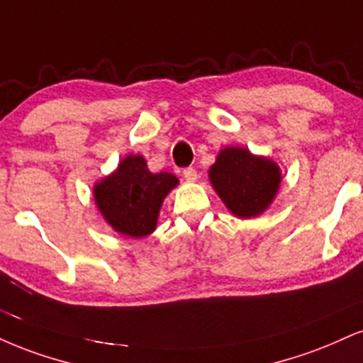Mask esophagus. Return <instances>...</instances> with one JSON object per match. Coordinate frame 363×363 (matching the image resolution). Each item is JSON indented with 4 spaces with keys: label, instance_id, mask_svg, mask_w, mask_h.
<instances>
[{
    "label": "esophagus",
    "instance_id": "34e87169",
    "mask_svg": "<svg viewBox=\"0 0 363 363\" xmlns=\"http://www.w3.org/2000/svg\"><path fill=\"white\" fill-rule=\"evenodd\" d=\"M182 176H184L186 181L194 182L196 179H198V172H196V169H194V167H187V169L182 170Z\"/></svg>",
    "mask_w": 363,
    "mask_h": 363
}]
</instances>
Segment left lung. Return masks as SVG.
I'll list each match as a JSON object with an SVG mask.
<instances>
[{"label":"left lung","instance_id":"1","mask_svg":"<svg viewBox=\"0 0 363 363\" xmlns=\"http://www.w3.org/2000/svg\"><path fill=\"white\" fill-rule=\"evenodd\" d=\"M209 179L233 215L252 218L272 203L281 172L272 160L252 155L247 148L226 147L209 169Z\"/></svg>","mask_w":363,"mask_h":363}]
</instances>
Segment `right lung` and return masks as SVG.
<instances>
[{
	"label": "right lung",
	"mask_w": 363,
	"mask_h": 363,
	"mask_svg": "<svg viewBox=\"0 0 363 363\" xmlns=\"http://www.w3.org/2000/svg\"><path fill=\"white\" fill-rule=\"evenodd\" d=\"M174 186L176 176L152 174L142 155H128L115 174L96 184L94 199L113 228L140 238L155 230L162 201Z\"/></svg>",
	"instance_id": "add662e5"
}]
</instances>
